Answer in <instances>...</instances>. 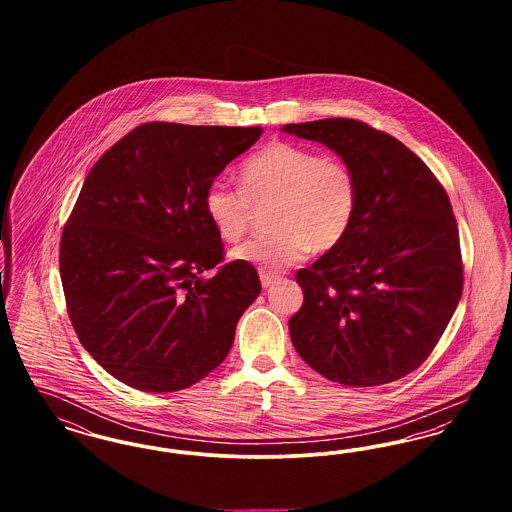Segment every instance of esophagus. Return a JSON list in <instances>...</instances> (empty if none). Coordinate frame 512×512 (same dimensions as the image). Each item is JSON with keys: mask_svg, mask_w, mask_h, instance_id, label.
<instances>
[{"mask_svg": "<svg viewBox=\"0 0 512 512\" xmlns=\"http://www.w3.org/2000/svg\"><path fill=\"white\" fill-rule=\"evenodd\" d=\"M259 276H261V284H263V288H268L270 284H274V282L278 280V274H272V272H268V270H261V272H259Z\"/></svg>", "mask_w": 512, "mask_h": 512, "instance_id": "1", "label": "esophagus"}]
</instances>
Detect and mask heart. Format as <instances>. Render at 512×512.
Returning <instances> with one entry per match:
<instances>
[{
  "label": "heart",
  "mask_w": 512,
  "mask_h": 512,
  "mask_svg": "<svg viewBox=\"0 0 512 512\" xmlns=\"http://www.w3.org/2000/svg\"><path fill=\"white\" fill-rule=\"evenodd\" d=\"M242 190L209 184L203 205L224 242L242 240L255 209L268 207V236L249 240L232 257L265 270L301 261L311 249L330 251L345 240L357 215V178L338 155H317L309 147L272 142L240 167Z\"/></svg>",
  "instance_id": "obj_1"
}]
</instances>
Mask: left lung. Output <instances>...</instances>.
I'll return each instance as SVG.
<instances>
[{
	"mask_svg": "<svg viewBox=\"0 0 512 512\" xmlns=\"http://www.w3.org/2000/svg\"><path fill=\"white\" fill-rule=\"evenodd\" d=\"M336 151L357 178L345 240L295 274L299 357L343 386L390 384L422 365L463 295L457 220L434 172L390 134L353 119L286 124Z\"/></svg>",
	"mask_w": 512,
	"mask_h": 512,
	"instance_id": "left-lung-1",
	"label": "left lung"
}]
</instances>
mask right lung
Returning <instances> with one entry per match:
<instances>
[{"instance_id": "add662e5", "label": "right lung", "mask_w": 512, "mask_h": 512, "mask_svg": "<svg viewBox=\"0 0 512 512\" xmlns=\"http://www.w3.org/2000/svg\"><path fill=\"white\" fill-rule=\"evenodd\" d=\"M261 126L146 122L88 172L59 245L67 313L84 349L119 382L194 386L226 359L261 293L251 263L224 261L203 197ZM218 272L209 281L200 274Z\"/></svg>"}]
</instances>
